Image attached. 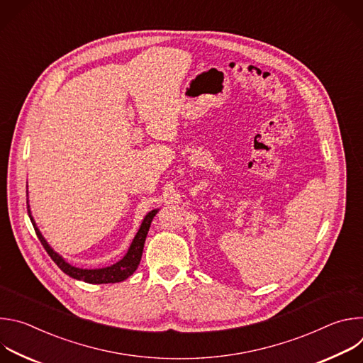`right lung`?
Segmentation results:
<instances>
[{"instance_id":"1","label":"right lung","mask_w":363,"mask_h":363,"mask_svg":"<svg viewBox=\"0 0 363 363\" xmlns=\"http://www.w3.org/2000/svg\"><path fill=\"white\" fill-rule=\"evenodd\" d=\"M155 214H157V210L150 211L138 234L135 235L126 255L122 258L121 262H118L116 264L111 266V267H105V269H96V270H86V269H77L74 266H70L69 263H66L63 258L55 252L53 250H51V247L47 244V241L43 238V235L40 234L38 228L35 227V223L30 214V208H28V216H30V220L33 223V227H34V231L40 240V242L43 244L44 250L47 251V254L51 257V260H53L59 269L66 273L67 276L76 279V280H82V281H86V283H93V284H106V283H119V281H123L126 280L129 276H132L135 273V270L138 269L139 263H140V258H142V251H143V244H145V240H146V235H147V231H149V227H150V223L155 217Z\"/></svg>"}]
</instances>
